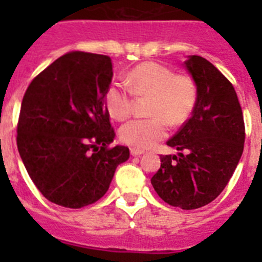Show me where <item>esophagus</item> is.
Listing matches in <instances>:
<instances>
[{
    "mask_svg": "<svg viewBox=\"0 0 262 262\" xmlns=\"http://www.w3.org/2000/svg\"><path fill=\"white\" fill-rule=\"evenodd\" d=\"M144 154L143 149H139V148H131V155L133 156H140V155Z\"/></svg>",
    "mask_w": 262,
    "mask_h": 262,
    "instance_id": "34e87169",
    "label": "esophagus"
}]
</instances>
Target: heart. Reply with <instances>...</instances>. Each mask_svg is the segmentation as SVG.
Returning <instances> with one entry per match:
<instances>
[{"label": "heart", "instance_id": "heart-1", "mask_svg": "<svg viewBox=\"0 0 262 262\" xmlns=\"http://www.w3.org/2000/svg\"><path fill=\"white\" fill-rule=\"evenodd\" d=\"M128 88L111 84L105 93V106L111 118L124 120L133 111V94L149 96L147 113L152 117L134 119L120 128V140L135 148L156 144L172 126L185 123L193 113L198 99V89L189 75H174L173 69L160 62H142L127 73Z\"/></svg>", "mask_w": 262, "mask_h": 262}]
</instances>
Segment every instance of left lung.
<instances>
[{
    "instance_id": "1",
    "label": "left lung",
    "mask_w": 262,
    "mask_h": 262,
    "mask_svg": "<svg viewBox=\"0 0 262 262\" xmlns=\"http://www.w3.org/2000/svg\"><path fill=\"white\" fill-rule=\"evenodd\" d=\"M185 67L196 84V105L166 142L180 154L161 155L151 182L164 202L194 210L212 202L232 177L244 149L245 126L235 88L216 67L195 55Z\"/></svg>"
}]
</instances>
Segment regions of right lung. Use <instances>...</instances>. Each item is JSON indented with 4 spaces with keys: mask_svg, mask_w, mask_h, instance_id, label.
Instances as JSON below:
<instances>
[{
    "mask_svg": "<svg viewBox=\"0 0 262 262\" xmlns=\"http://www.w3.org/2000/svg\"><path fill=\"white\" fill-rule=\"evenodd\" d=\"M113 78L106 55L72 51L27 88L17 124L20 159L50 202L81 209L107 191L115 169L129 157L115 138L105 93Z\"/></svg>",
    "mask_w": 262,
    "mask_h": 262,
    "instance_id": "right-lung-1",
    "label": "right lung"
}]
</instances>
